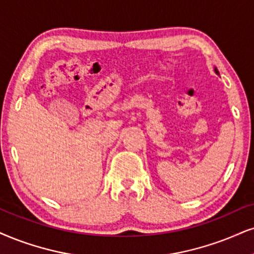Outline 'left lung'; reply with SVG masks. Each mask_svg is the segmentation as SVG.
Wrapping results in <instances>:
<instances>
[{"label":"left lung","instance_id":"1","mask_svg":"<svg viewBox=\"0 0 254 254\" xmlns=\"http://www.w3.org/2000/svg\"><path fill=\"white\" fill-rule=\"evenodd\" d=\"M215 73H218V70H217V69H215ZM218 74H219V73H218Z\"/></svg>","mask_w":254,"mask_h":254}]
</instances>
